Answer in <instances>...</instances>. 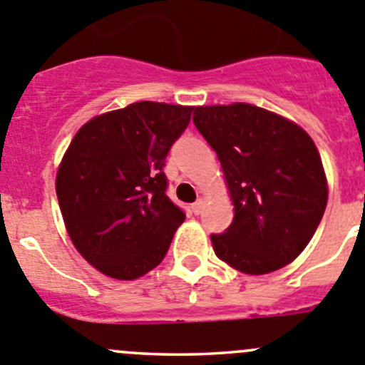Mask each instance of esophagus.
<instances>
[{
  "label": "esophagus",
  "mask_w": 365,
  "mask_h": 365,
  "mask_svg": "<svg viewBox=\"0 0 365 365\" xmlns=\"http://www.w3.org/2000/svg\"><path fill=\"white\" fill-rule=\"evenodd\" d=\"M202 210H204V199H197L195 202L192 204V211L195 215H200L202 213Z\"/></svg>",
  "instance_id": "34e87169"
}]
</instances>
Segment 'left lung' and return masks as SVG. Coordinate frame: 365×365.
I'll return each instance as SVG.
<instances>
[{"mask_svg":"<svg viewBox=\"0 0 365 365\" xmlns=\"http://www.w3.org/2000/svg\"><path fill=\"white\" fill-rule=\"evenodd\" d=\"M193 123L217 152L235 206L225 232L211 235L215 255L251 276L294 262L328 202L314 140L289 118L242 102L195 107Z\"/></svg>","mask_w":365,"mask_h":365,"instance_id":"left-lung-1","label":"left lung"}]
</instances>
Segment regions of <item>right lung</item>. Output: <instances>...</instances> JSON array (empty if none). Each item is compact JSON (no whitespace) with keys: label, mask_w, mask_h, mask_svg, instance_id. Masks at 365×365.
I'll return each mask as SVG.
<instances>
[{"label":"right lung","mask_w":365,"mask_h":365,"mask_svg":"<svg viewBox=\"0 0 365 365\" xmlns=\"http://www.w3.org/2000/svg\"><path fill=\"white\" fill-rule=\"evenodd\" d=\"M192 106L136 102L78 128L57 170L66 231L82 258L114 279L145 276L165 258L186 215L166 197L165 159Z\"/></svg>","instance_id":"add662e5"}]
</instances>
